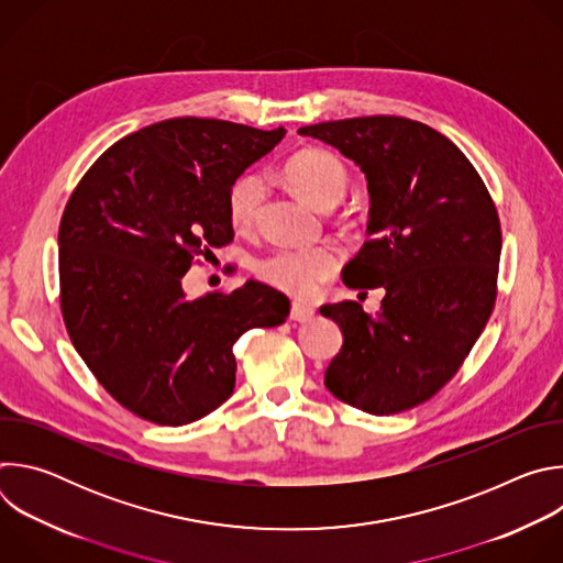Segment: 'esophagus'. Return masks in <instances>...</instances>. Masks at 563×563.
<instances>
[{
  "label": "esophagus",
  "mask_w": 563,
  "mask_h": 563,
  "mask_svg": "<svg viewBox=\"0 0 563 563\" xmlns=\"http://www.w3.org/2000/svg\"><path fill=\"white\" fill-rule=\"evenodd\" d=\"M313 313H316V309L305 302H294V307H291V320H296V323H307V320L313 318Z\"/></svg>",
  "instance_id": "esophagus-1"
}]
</instances>
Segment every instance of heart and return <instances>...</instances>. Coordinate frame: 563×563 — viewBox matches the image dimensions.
Returning <instances> with one entry per match:
<instances>
[{"mask_svg": "<svg viewBox=\"0 0 563 563\" xmlns=\"http://www.w3.org/2000/svg\"><path fill=\"white\" fill-rule=\"evenodd\" d=\"M287 180L311 207L325 211L336 207L347 189V172L341 159L320 148L300 151L287 165ZM263 178L247 174L238 178L229 191V220L235 229L252 227L263 198ZM341 254L332 245L278 247L256 263V274L272 287L291 296H309L339 267Z\"/></svg>", "mask_w": 563, "mask_h": 563, "instance_id": "heart-1", "label": "heart"}]
</instances>
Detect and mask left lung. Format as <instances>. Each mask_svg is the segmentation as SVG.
Listing matches in <instances>:
<instances>
[{
  "label": "left lung",
  "instance_id": "obj_1",
  "mask_svg": "<svg viewBox=\"0 0 563 563\" xmlns=\"http://www.w3.org/2000/svg\"><path fill=\"white\" fill-rule=\"evenodd\" d=\"M298 133L339 148L365 174L369 240L343 283L385 291L376 316L356 300L320 309L343 332L325 385L367 415L410 410L456 374L493 313L495 202L461 148L421 122L369 115Z\"/></svg>",
  "mask_w": 563,
  "mask_h": 563
}]
</instances>
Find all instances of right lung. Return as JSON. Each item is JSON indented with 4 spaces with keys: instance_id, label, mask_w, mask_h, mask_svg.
<instances>
[{
    "instance_id": "obj_1",
    "label": "right lung",
    "mask_w": 563,
    "mask_h": 563,
    "mask_svg": "<svg viewBox=\"0 0 563 563\" xmlns=\"http://www.w3.org/2000/svg\"><path fill=\"white\" fill-rule=\"evenodd\" d=\"M285 129L207 118L144 126L85 174L59 222L68 336L120 406L157 426L194 423L233 394V343L276 328L289 298L247 280L187 300L198 254L233 240L229 191Z\"/></svg>"
}]
</instances>
